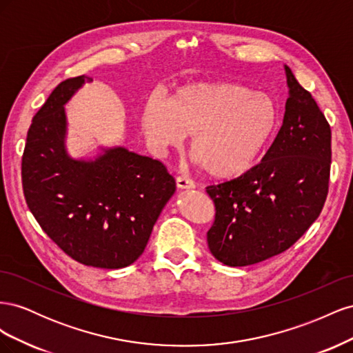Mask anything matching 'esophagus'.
<instances>
[{"label": "esophagus", "instance_id": "obj_1", "mask_svg": "<svg viewBox=\"0 0 353 353\" xmlns=\"http://www.w3.org/2000/svg\"><path fill=\"white\" fill-rule=\"evenodd\" d=\"M176 187L178 188H187V190H190V188H194L196 187V183L193 179H190V178H187V176H176Z\"/></svg>", "mask_w": 353, "mask_h": 353}]
</instances>
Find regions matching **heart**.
I'll return each instance as SVG.
<instances>
[{
	"mask_svg": "<svg viewBox=\"0 0 353 353\" xmlns=\"http://www.w3.org/2000/svg\"><path fill=\"white\" fill-rule=\"evenodd\" d=\"M276 123V105L263 92L236 82L203 81L170 95L147 99L140 113L145 140L160 152L190 135V154L213 178L250 168Z\"/></svg>",
	"mask_w": 353,
	"mask_h": 353,
	"instance_id": "b5f03b06",
	"label": "heart"
}]
</instances>
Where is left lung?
I'll use <instances>...</instances> for the list:
<instances>
[{
	"mask_svg": "<svg viewBox=\"0 0 353 353\" xmlns=\"http://www.w3.org/2000/svg\"><path fill=\"white\" fill-rule=\"evenodd\" d=\"M290 92L283 126L259 165L206 191L215 205L209 250L228 266L285 252L321 213L328 194L331 128L285 66Z\"/></svg>",
	"mask_w": 353,
	"mask_h": 353,
	"instance_id": "left-lung-1",
	"label": "left lung"
}]
</instances>
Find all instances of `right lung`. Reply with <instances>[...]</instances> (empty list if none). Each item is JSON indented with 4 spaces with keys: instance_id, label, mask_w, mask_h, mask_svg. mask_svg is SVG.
Returning <instances> with one entry per match:
<instances>
[{
    "instance_id": "obj_1",
    "label": "right lung",
    "mask_w": 353,
    "mask_h": 353,
    "mask_svg": "<svg viewBox=\"0 0 353 353\" xmlns=\"http://www.w3.org/2000/svg\"><path fill=\"white\" fill-rule=\"evenodd\" d=\"M90 77L60 82L37 112L22 157V185L39 227L72 259L117 270L143 254L154 223L175 193L165 165L123 147L94 162L65 148V105Z\"/></svg>"
}]
</instances>
